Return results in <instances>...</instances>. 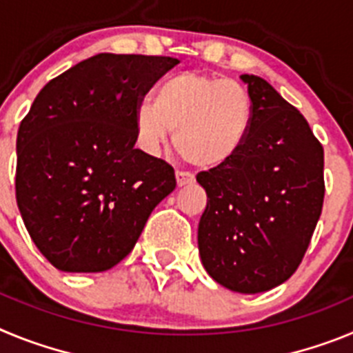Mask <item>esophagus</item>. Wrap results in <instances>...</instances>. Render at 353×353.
I'll list each match as a JSON object with an SVG mask.
<instances>
[{
	"label": "esophagus",
	"mask_w": 353,
	"mask_h": 353,
	"mask_svg": "<svg viewBox=\"0 0 353 353\" xmlns=\"http://www.w3.org/2000/svg\"><path fill=\"white\" fill-rule=\"evenodd\" d=\"M174 176H176V185L179 187H185V185H189V183L194 182V174H191V173L176 171V174H174Z\"/></svg>",
	"instance_id": "esophagus-1"
}]
</instances>
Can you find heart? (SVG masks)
I'll list each match as a JSON object with an SVG mask.
<instances>
[{
  "label": "heart",
  "instance_id": "heart-1",
  "mask_svg": "<svg viewBox=\"0 0 353 353\" xmlns=\"http://www.w3.org/2000/svg\"><path fill=\"white\" fill-rule=\"evenodd\" d=\"M132 121L136 141L146 154H157L174 129V150L189 164L221 170L251 136L252 101L236 81L187 70L162 81L154 102L136 105Z\"/></svg>",
  "mask_w": 353,
  "mask_h": 353
}]
</instances>
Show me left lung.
I'll list each match as a JSON object with an SVG mask.
<instances>
[{"label": "left lung", "instance_id": "8db88e82", "mask_svg": "<svg viewBox=\"0 0 353 353\" xmlns=\"http://www.w3.org/2000/svg\"><path fill=\"white\" fill-rule=\"evenodd\" d=\"M248 143L228 166L196 176L207 192L198 249L208 276L239 293L285 283L302 261L323 205V148L310 123L265 79L244 74Z\"/></svg>", "mask_w": 353, "mask_h": 353}]
</instances>
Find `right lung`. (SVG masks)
I'll return each mask as SVG.
<instances>
[{
	"label": "right lung",
	"mask_w": 353,
	"mask_h": 353,
	"mask_svg": "<svg viewBox=\"0 0 353 353\" xmlns=\"http://www.w3.org/2000/svg\"><path fill=\"white\" fill-rule=\"evenodd\" d=\"M176 58L101 52L49 81L17 132L15 198L39 251L63 272H104L134 249L174 187L136 148L134 109Z\"/></svg>",
	"instance_id": "add662e5"
}]
</instances>
